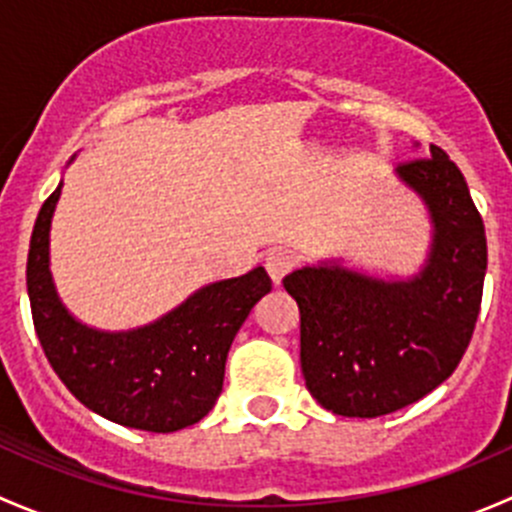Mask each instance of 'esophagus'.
<instances>
[{
    "mask_svg": "<svg viewBox=\"0 0 512 512\" xmlns=\"http://www.w3.org/2000/svg\"><path fill=\"white\" fill-rule=\"evenodd\" d=\"M265 267H267V275L272 277V282H275V285H280L282 277H285L287 272L294 267V257L285 250H272V252H267Z\"/></svg>",
    "mask_w": 512,
    "mask_h": 512,
    "instance_id": "obj_1",
    "label": "esophagus"
}]
</instances>
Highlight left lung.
<instances>
[{"instance_id": "obj_1", "label": "left lung", "mask_w": 512, "mask_h": 512, "mask_svg": "<svg viewBox=\"0 0 512 512\" xmlns=\"http://www.w3.org/2000/svg\"><path fill=\"white\" fill-rule=\"evenodd\" d=\"M396 175L431 213L418 275L379 280L334 262L282 280L299 307L309 394L337 416L376 418L423 399L456 371L476 329L488 245L466 178L438 146Z\"/></svg>"}]
</instances>
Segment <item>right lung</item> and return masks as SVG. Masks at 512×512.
<instances>
[{
    "instance_id": "1",
    "label": "right lung",
    "mask_w": 512,
    "mask_h": 512,
    "mask_svg": "<svg viewBox=\"0 0 512 512\" xmlns=\"http://www.w3.org/2000/svg\"><path fill=\"white\" fill-rule=\"evenodd\" d=\"M61 183L41 205L27 260V289L41 349L66 389L94 414L153 433L208 416L225 361L250 309L272 289L265 267L190 294L158 322L98 332L69 314L49 272V230Z\"/></svg>"
}]
</instances>
